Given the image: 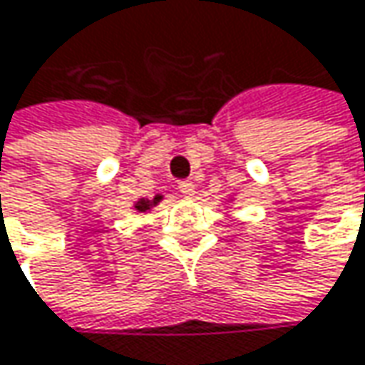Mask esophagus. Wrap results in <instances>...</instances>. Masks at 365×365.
I'll list each match as a JSON object with an SVG mask.
<instances>
[{
  "label": "esophagus",
  "mask_w": 365,
  "mask_h": 365,
  "mask_svg": "<svg viewBox=\"0 0 365 365\" xmlns=\"http://www.w3.org/2000/svg\"><path fill=\"white\" fill-rule=\"evenodd\" d=\"M180 192H182V196H185V198H190V196H194V192H196V185H194V182H180Z\"/></svg>",
  "instance_id": "esophagus-1"
}]
</instances>
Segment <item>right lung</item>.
<instances>
[{
	"mask_svg": "<svg viewBox=\"0 0 365 365\" xmlns=\"http://www.w3.org/2000/svg\"><path fill=\"white\" fill-rule=\"evenodd\" d=\"M160 200H163V194H156L152 200H150V198H140L133 207H135V211H138V213H146V211H150L152 207H156Z\"/></svg>",
	"mask_w": 365,
	"mask_h": 365,
	"instance_id": "right-lung-1",
	"label": "right lung"
}]
</instances>
